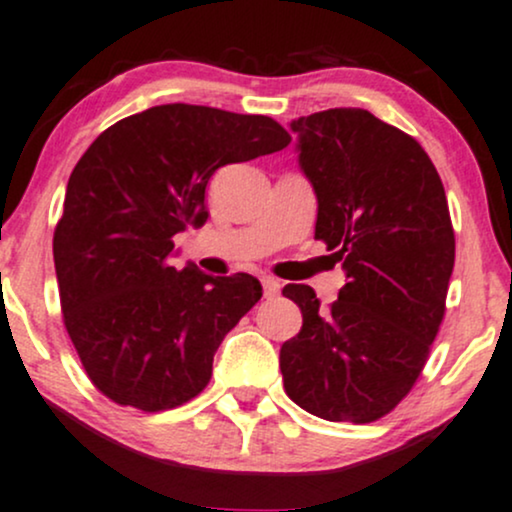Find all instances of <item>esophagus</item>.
Wrapping results in <instances>:
<instances>
[{
	"label": "esophagus",
	"instance_id": "1",
	"mask_svg": "<svg viewBox=\"0 0 512 512\" xmlns=\"http://www.w3.org/2000/svg\"><path fill=\"white\" fill-rule=\"evenodd\" d=\"M261 285H263V295L266 297H275L280 292V280L271 278V275H263Z\"/></svg>",
	"mask_w": 512,
	"mask_h": 512
}]
</instances>
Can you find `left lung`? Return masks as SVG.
<instances>
[{"label":"left lung","mask_w":512,"mask_h":512,"mask_svg":"<svg viewBox=\"0 0 512 512\" xmlns=\"http://www.w3.org/2000/svg\"><path fill=\"white\" fill-rule=\"evenodd\" d=\"M319 200L314 239L348 283L321 307L285 285L302 329L280 348L285 392L324 421L372 423L411 392L445 317L455 229L426 149L363 108L290 123Z\"/></svg>","instance_id":"8db88e82"}]
</instances>
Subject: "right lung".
<instances>
[{"mask_svg":"<svg viewBox=\"0 0 512 512\" xmlns=\"http://www.w3.org/2000/svg\"><path fill=\"white\" fill-rule=\"evenodd\" d=\"M290 145L268 116L166 103L103 130L74 166L53 256L65 329L94 387L120 406L176 409L261 300L254 275L212 278L169 263L174 237L208 220L220 166Z\"/></svg>","mask_w":512,"mask_h":512,"instance_id":"right-lung-1","label":"right lung"}]
</instances>
